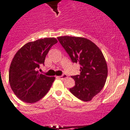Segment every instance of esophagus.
I'll list each match as a JSON object with an SVG mask.
<instances>
[{
    "instance_id": "34e87169",
    "label": "esophagus",
    "mask_w": 130,
    "mask_h": 130,
    "mask_svg": "<svg viewBox=\"0 0 130 130\" xmlns=\"http://www.w3.org/2000/svg\"><path fill=\"white\" fill-rule=\"evenodd\" d=\"M67 75L66 74H63V75H62V76H58V78H60V79H61V80H62V79H65V78H67Z\"/></svg>"
}]
</instances>
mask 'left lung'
Segmentation results:
<instances>
[{"instance_id":"left-lung-1","label":"left lung","mask_w":130,"mask_h":130,"mask_svg":"<svg viewBox=\"0 0 130 130\" xmlns=\"http://www.w3.org/2000/svg\"><path fill=\"white\" fill-rule=\"evenodd\" d=\"M58 40L73 62L80 65V74L72 76L75 86L70 91L82 101H90L102 90L108 76V66L102 52L85 38L64 36Z\"/></svg>"}]
</instances>
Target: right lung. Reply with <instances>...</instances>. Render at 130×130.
<instances>
[{
  "mask_svg": "<svg viewBox=\"0 0 130 130\" xmlns=\"http://www.w3.org/2000/svg\"><path fill=\"white\" fill-rule=\"evenodd\" d=\"M58 42L55 38H44L24 44L14 56L9 69V83L19 99L35 103L42 99L55 80L40 74L50 48Z\"/></svg>",
  "mask_w": 130,
  "mask_h": 130,
  "instance_id": "obj_1",
  "label": "right lung"
}]
</instances>
